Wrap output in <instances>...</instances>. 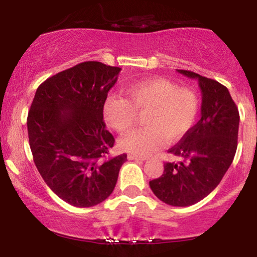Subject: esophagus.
I'll return each instance as SVG.
<instances>
[{"label":"esophagus","mask_w":257,"mask_h":257,"mask_svg":"<svg viewBox=\"0 0 257 257\" xmlns=\"http://www.w3.org/2000/svg\"><path fill=\"white\" fill-rule=\"evenodd\" d=\"M128 159L129 161H146L145 157H139V156H135V155H129L128 156Z\"/></svg>","instance_id":"1"}]
</instances>
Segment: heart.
<instances>
[{
    "instance_id": "b5f03b06",
    "label": "heart",
    "mask_w": 257,
    "mask_h": 257,
    "mask_svg": "<svg viewBox=\"0 0 257 257\" xmlns=\"http://www.w3.org/2000/svg\"><path fill=\"white\" fill-rule=\"evenodd\" d=\"M128 99L110 95L105 100L104 118L111 128L129 132L144 113L146 126L129 133L119 140L125 152L149 156L169 141L179 140L192 128L198 113V99L193 90L180 88L164 77L146 78L125 89Z\"/></svg>"
}]
</instances>
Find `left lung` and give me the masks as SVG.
I'll use <instances>...</instances> for the list:
<instances>
[{
    "label": "left lung",
    "mask_w": 257,
    "mask_h": 257,
    "mask_svg": "<svg viewBox=\"0 0 257 257\" xmlns=\"http://www.w3.org/2000/svg\"><path fill=\"white\" fill-rule=\"evenodd\" d=\"M178 72L198 81L202 117L169 150L182 158L181 162H167L163 174L150 181V187L166 204L188 206L213 192L232 164L237 151L239 112L225 85L187 70Z\"/></svg>",
    "instance_id": "1"
}]
</instances>
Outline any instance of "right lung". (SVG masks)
<instances>
[{
    "label": "right lung",
    "mask_w": 257,
    "mask_h": 257,
    "mask_svg": "<svg viewBox=\"0 0 257 257\" xmlns=\"http://www.w3.org/2000/svg\"><path fill=\"white\" fill-rule=\"evenodd\" d=\"M120 67L84 61L37 88L28 114L36 168L59 198L78 208L104 202L116 186L126 155L106 159L114 138L104 104Z\"/></svg>",
    "instance_id": "add662e5"
}]
</instances>
